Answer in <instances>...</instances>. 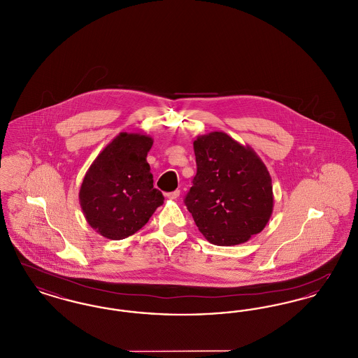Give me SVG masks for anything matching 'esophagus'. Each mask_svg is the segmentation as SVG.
<instances>
[{
	"mask_svg": "<svg viewBox=\"0 0 358 358\" xmlns=\"http://www.w3.org/2000/svg\"><path fill=\"white\" fill-rule=\"evenodd\" d=\"M178 196H180V190H174V192H171V193H166V197L169 200H176Z\"/></svg>",
	"mask_w": 358,
	"mask_h": 358,
	"instance_id": "1",
	"label": "esophagus"
}]
</instances>
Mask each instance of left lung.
Returning a JSON list of instances; mask_svg holds the SVG:
<instances>
[{
    "instance_id": "8db88e82",
    "label": "left lung",
    "mask_w": 358,
    "mask_h": 358,
    "mask_svg": "<svg viewBox=\"0 0 358 358\" xmlns=\"http://www.w3.org/2000/svg\"><path fill=\"white\" fill-rule=\"evenodd\" d=\"M197 173L185 205L204 238L238 245L262 232L273 215L271 176L248 145L212 131L193 142Z\"/></svg>"
}]
</instances>
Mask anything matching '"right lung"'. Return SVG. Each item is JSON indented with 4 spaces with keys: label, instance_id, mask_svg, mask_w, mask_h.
<instances>
[{
    "label": "right lung",
    "instance_id": "right-lung-1",
    "mask_svg": "<svg viewBox=\"0 0 358 358\" xmlns=\"http://www.w3.org/2000/svg\"><path fill=\"white\" fill-rule=\"evenodd\" d=\"M153 138L120 133L94 159L79 190L85 220L110 240L134 235L164 204L146 161Z\"/></svg>",
    "mask_w": 358,
    "mask_h": 358
}]
</instances>
